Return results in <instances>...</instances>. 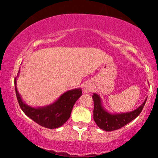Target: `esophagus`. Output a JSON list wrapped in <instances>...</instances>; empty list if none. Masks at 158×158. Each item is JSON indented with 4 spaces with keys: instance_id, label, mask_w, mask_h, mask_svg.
<instances>
[{
    "instance_id": "obj_1",
    "label": "esophagus",
    "mask_w": 158,
    "mask_h": 158,
    "mask_svg": "<svg viewBox=\"0 0 158 158\" xmlns=\"http://www.w3.org/2000/svg\"><path fill=\"white\" fill-rule=\"evenodd\" d=\"M90 90H91V88H90L89 85H86V86H85V88H84V91L86 93L90 92Z\"/></svg>"
}]
</instances>
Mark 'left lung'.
Wrapping results in <instances>:
<instances>
[{
    "label": "left lung",
    "mask_w": 158,
    "mask_h": 158,
    "mask_svg": "<svg viewBox=\"0 0 158 158\" xmlns=\"http://www.w3.org/2000/svg\"><path fill=\"white\" fill-rule=\"evenodd\" d=\"M92 98L94 103V119L95 122L101 129L107 131L122 128L137 118L142 112L147 101H144V102L139 108L134 110L133 111L124 114H111L103 109L101 105V98L98 95L94 94Z\"/></svg>",
    "instance_id": "1"
}]
</instances>
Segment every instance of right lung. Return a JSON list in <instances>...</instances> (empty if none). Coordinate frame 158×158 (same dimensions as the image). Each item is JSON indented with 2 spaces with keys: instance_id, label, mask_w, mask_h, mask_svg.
<instances>
[{
  "instance_id": "right-lung-1",
  "label": "right lung",
  "mask_w": 158,
  "mask_h": 158,
  "mask_svg": "<svg viewBox=\"0 0 158 158\" xmlns=\"http://www.w3.org/2000/svg\"><path fill=\"white\" fill-rule=\"evenodd\" d=\"M16 85V78L14 80ZM16 98L21 109L26 115L41 126L48 129H56L63 125L70 118L75 103L82 95L81 89L68 90L62 94L52 104L42 108H32L23 103L15 86Z\"/></svg>"
}]
</instances>
